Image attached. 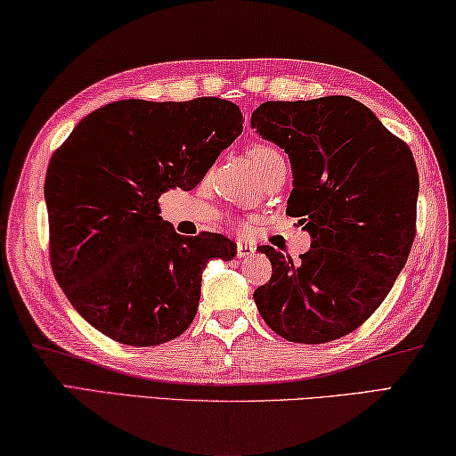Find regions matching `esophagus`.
<instances>
[{
	"label": "esophagus",
	"mask_w": 456,
	"mask_h": 456,
	"mask_svg": "<svg viewBox=\"0 0 456 456\" xmlns=\"http://www.w3.org/2000/svg\"><path fill=\"white\" fill-rule=\"evenodd\" d=\"M254 252H256V248H254L252 244H246V242H238V244H236L238 258H250Z\"/></svg>",
	"instance_id": "esophagus-1"
}]
</instances>
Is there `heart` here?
<instances>
[{
  "label": "heart",
  "mask_w": 456,
  "mask_h": 456,
  "mask_svg": "<svg viewBox=\"0 0 456 456\" xmlns=\"http://www.w3.org/2000/svg\"><path fill=\"white\" fill-rule=\"evenodd\" d=\"M248 159L252 162V166L256 167L260 174H265L270 166H274L278 162H284V156L278 151L274 146H270V143L265 142H256L252 143L248 148Z\"/></svg>",
  "instance_id": "b5f03b06"
}]
</instances>
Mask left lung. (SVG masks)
<instances>
[{
    "instance_id": "1",
    "label": "left lung",
    "mask_w": 456,
    "mask_h": 456,
    "mask_svg": "<svg viewBox=\"0 0 456 456\" xmlns=\"http://www.w3.org/2000/svg\"><path fill=\"white\" fill-rule=\"evenodd\" d=\"M250 126L289 154L286 212L313 238L300 262L260 246L273 278L254 302L286 340H337L382 305L409 258L419 198L412 151L346 95L265 102Z\"/></svg>"
}]
</instances>
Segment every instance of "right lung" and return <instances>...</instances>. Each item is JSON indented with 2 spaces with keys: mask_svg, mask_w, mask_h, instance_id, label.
<instances>
[{
  "mask_svg": "<svg viewBox=\"0 0 456 456\" xmlns=\"http://www.w3.org/2000/svg\"><path fill=\"white\" fill-rule=\"evenodd\" d=\"M240 134L228 100H122L87 114L55 150L44 186L52 268L95 330L156 346L194 321L202 270L232 260L236 246L214 232L175 234L158 200L196 188Z\"/></svg>",
  "mask_w": 456,
  "mask_h": 456,
  "instance_id": "obj_1",
  "label": "right lung"
}]
</instances>
